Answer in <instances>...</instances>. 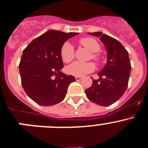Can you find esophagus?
Masks as SVG:
<instances>
[{"label":"esophagus","instance_id":"1","mask_svg":"<svg viewBox=\"0 0 148 148\" xmlns=\"http://www.w3.org/2000/svg\"><path fill=\"white\" fill-rule=\"evenodd\" d=\"M82 78L81 76H75V80L76 81H80V80H82Z\"/></svg>","mask_w":148,"mask_h":148}]
</instances>
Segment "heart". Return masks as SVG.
Segmentation results:
<instances>
[{"mask_svg": "<svg viewBox=\"0 0 148 148\" xmlns=\"http://www.w3.org/2000/svg\"><path fill=\"white\" fill-rule=\"evenodd\" d=\"M79 42L84 47L92 52V58L97 63H101L102 61V57L98 51L100 50V44L93 38L87 37L80 39ZM61 59L65 63H69L74 58L75 56V49L70 43L65 42L61 46L60 51ZM95 64L93 62H80L75 61L67 66V72L70 75L75 76H83V75L92 73L95 70Z\"/></svg>", "mask_w": 148, "mask_h": 148, "instance_id": "1", "label": "heart"}]
</instances>
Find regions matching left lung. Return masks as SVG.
Wrapping results in <instances>:
<instances>
[{"mask_svg": "<svg viewBox=\"0 0 148 148\" xmlns=\"http://www.w3.org/2000/svg\"><path fill=\"white\" fill-rule=\"evenodd\" d=\"M100 37L108 52V62L100 73L99 80H92L85 90L88 99L101 106H110L119 100L126 91L131 64L128 52L116 39L101 32H90Z\"/></svg>", "mask_w": 148, "mask_h": 148, "instance_id": "obj_1", "label": "left lung"}]
</instances>
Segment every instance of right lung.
<instances>
[{
  "mask_svg": "<svg viewBox=\"0 0 148 148\" xmlns=\"http://www.w3.org/2000/svg\"><path fill=\"white\" fill-rule=\"evenodd\" d=\"M78 34L49 30L23 49L19 64L21 84L29 97L39 105L62 101L70 83L75 81L74 76L61 71L64 64L60 51L67 39Z\"/></svg>",
  "mask_w": 148,
  "mask_h": 148,
  "instance_id": "1",
  "label": "right lung"
}]
</instances>
